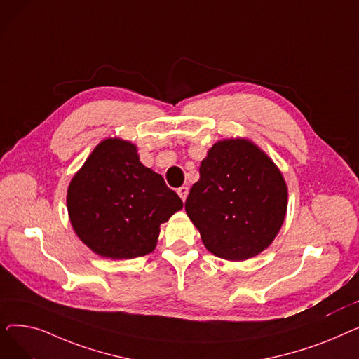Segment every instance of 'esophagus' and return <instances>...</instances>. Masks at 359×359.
<instances>
[{
    "label": "esophagus",
    "mask_w": 359,
    "mask_h": 359,
    "mask_svg": "<svg viewBox=\"0 0 359 359\" xmlns=\"http://www.w3.org/2000/svg\"><path fill=\"white\" fill-rule=\"evenodd\" d=\"M177 194H179V196L182 198V201L184 202V201H186L187 194H189V189H187L186 186H182V187H179V189H177Z\"/></svg>",
    "instance_id": "34e87169"
}]
</instances>
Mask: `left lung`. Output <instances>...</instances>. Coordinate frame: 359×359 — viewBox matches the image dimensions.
<instances>
[{
  "mask_svg": "<svg viewBox=\"0 0 359 359\" xmlns=\"http://www.w3.org/2000/svg\"><path fill=\"white\" fill-rule=\"evenodd\" d=\"M184 202L205 248L227 260L265 250L287 212L288 191L273 161L248 140H224L201 163Z\"/></svg>",
  "mask_w": 359,
  "mask_h": 359,
  "instance_id": "left-lung-1",
  "label": "left lung"
}]
</instances>
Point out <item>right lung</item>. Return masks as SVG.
Wrapping results in <instances>:
<instances>
[{"label": "right lung", "instance_id": "right-lung-1", "mask_svg": "<svg viewBox=\"0 0 359 359\" xmlns=\"http://www.w3.org/2000/svg\"><path fill=\"white\" fill-rule=\"evenodd\" d=\"M67 205L75 233L94 253L132 259L156 249L160 224L183 202L141 164L134 144L109 138L72 177Z\"/></svg>", "mask_w": 359, "mask_h": 359}]
</instances>
